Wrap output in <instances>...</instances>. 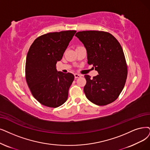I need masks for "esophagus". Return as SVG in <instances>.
I'll return each instance as SVG.
<instances>
[{
    "mask_svg": "<svg viewBox=\"0 0 150 150\" xmlns=\"http://www.w3.org/2000/svg\"><path fill=\"white\" fill-rule=\"evenodd\" d=\"M81 76H82L81 74H77V73L74 74V77H75V78H79V77H80Z\"/></svg>",
    "mask_w": 150,
    "mask_h": 150,
    "instance_id": "esophagus-1",
    "label": "esophagus"
}]
</instances>
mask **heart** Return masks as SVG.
<instances>
[{"instance_id":"obj_1","label":"heart","mask_w":150,"mask_h":150,"mask_svg":"<svg viewBox=\"0 0 150 150\" xmlns=\"http://www.w3.org/2000/svg\"><path fill=\"white\" fill-rule=\"evenodd\" d=\"M80 47V46H77V47Z\"/></svg>"}]
</instances>
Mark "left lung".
Returning <instances> with one entry per match:
<instances>
[{
	"label": "left lung",
	"mask_w": 150,
	"mask_h": 150,
	"mask_svg": "<svg viewBox=\"0 0 150 150\" xmlns=\"http://www.w3.org/2000/svg\"><path fill=\"white\" fill-rule=\"evenodd\" d=\"M75 35L86 48L87 63L98 73L93 79L84 76L86 97L99 106L113 102L121 93L127 76V64L121 44L105 31H83Z\"/></svg>",
	"instance_id": "left-lung-1"
}]
</instances>
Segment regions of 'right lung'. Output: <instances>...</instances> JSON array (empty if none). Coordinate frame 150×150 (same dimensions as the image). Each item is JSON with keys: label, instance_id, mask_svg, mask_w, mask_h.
<instances>
[{"label": "right lung", "instance_id": "right-lung-1", "mask_svg": "<svg viewBox=\"0 0 150 150\" xmlns=\"http://www.w3.org/2000/svg\"><path fill=\"white\" fill-rule=\"evenodd\" d=\"M76 31L49 33L35 39L28 52L25 77L33 97L45 106L57 108L68 99L73 74L57 71L56 64Z\"/></svg>", "mask_w": 150, "mask_h": 150}]
</instances>
